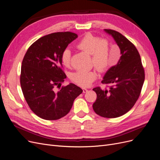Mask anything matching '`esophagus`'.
<instances>
[{"label": "esophagus", "mask_w": 160, "mask_h": 160, "mask_svg": "<svg viewBox=\"0 0 160 160\" xmlns=\"http://www.w3.org/2000/svg\"><path fill=\"white\" fill-rule=\"evenodd\" d=\"M82 92H83L84 93H86L88 92V89L86 88H82Z\"/></svg>", "instance_id": "1"}]
</instances>
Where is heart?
Returning <instances> with one entry per match:
<instances>
[{"label":"heart","instance_id":"heart-1","mask_svg":"<svg viewBox=\"0 0 160 160\" xmlns=\"http://www.w3.org/2000/svg\"><path fill=\"white\" fill-rule=\"evenodd\" d=\"M77 46L81 50L92 55L93 65L99 72L106 70L116 63V61L112 60L109 56L110 44L106 39H100L98 37L91 33L86 34L79 41ZM71 60V51L66 48L63 51L61 56L62 64L68 67ZM96 73L91 71L78 70L72 75V79L76 84L81 87H87L96 79Z\"/></svg>","mask_w":160,"mask_h":160}]
</instances>
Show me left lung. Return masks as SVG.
Wrapping results in <instances>:
<instances>
[{
    "instance_id": "8db88e82",
    "label": "left lung",
    "mask_w": 160,
    "mask_h": 160,
    "mask_svg": "<svg viewBox=\"0 0 160 160\" xmlns=\"http://www.w3.org/2000/svg\"><path fill=\"white\" fill-rule=\"evenodd\" d=\"M104 31L113 37L121 56L117 64L108 70L102 81V83L112 86L108 89H92L97 94L92 108L101 117L115 118L128 112L135 105L141 92L145 75L135 45L116 31Z\"/></svg>"
}]
</instances>
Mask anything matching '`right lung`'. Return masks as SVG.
I'll return each instance as SVG.
<instances>
[{
    "instance_id": "add662e5",
    "label": "right lung",
    "mask_w": 160,
    "mask_h": 160,
    "mask_svg": "<svg viewBox=\"0 0 160 160\" xmlns=\"http://www.w3.org/2000/svg\"><path fill=\"white\" fill-rule=\"evenodd\" d=\"M78 37L69 31L45 35L32 44L24 56L22 90L30 109L42 119L56 120L66 116L74 100L82 92L73 83L55 91L66 78L62 69V54Z\"/></svg>"
}]
</instances>
